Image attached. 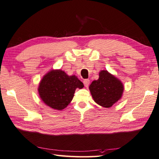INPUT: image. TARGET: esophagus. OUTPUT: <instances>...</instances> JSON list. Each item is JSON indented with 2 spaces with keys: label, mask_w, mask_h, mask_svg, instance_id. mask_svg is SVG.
Wrapping results in <instances>:
<instances>
[{
  "label": "esophagus",
  "mask_w": 159,
  "mask_h": 159,
  "mask_svg": "<svg viewBox=\"0 0 159 159\" xmlns=\"http://www.w3.org/2000/svg\"><path fill=\"white\" fill-rule=\"evenodd\" d=\"M83 82L84 84V86H85L86 87H88L89 85V84H90V80L89 79H86V80H84Z\"/></svg>",
  "instance_id": "1"
}]
</instances>
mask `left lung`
<instances>
[{"label":"left lung","instance_id":"1","mask_svg":"<svg viewBox=\"0 0 159 159\" xmlns=\"http://www.w3.org/2000/svg\"><path fill=\"white\" fill-rule=\"evenodd\" d=\"M99 79L89 86L93 98L98 104L104 108L111 107L121 98L124 86L122 82L106 70H101Z\"/></svg>","mask_w":159,"mask_h":159}]
</instances>
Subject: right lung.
Returning a JSON list of instances; mask_svg holds the SVG:
<instances>
[{
	"label": "right lung",
	"mask_w": 159,
	"mask_h": 159,
	"mask_svg": "<svg viewBox=\"0 0 159 159\" xmlns=\"http://www.w3.org/2000/svg\"><path fill=\"white\" fill-rule=\"evenodd\" d=\"M83 87V83L75 75L69 76L60 69L47 73L40 81L38 90L45 104L61 111L72 101L76 89Z\"/></svg>",
	"instance_id": "add662e5"
}]
</instances>
